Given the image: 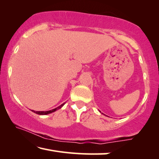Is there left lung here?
Returning <instances> with one entry per match:
<instances>
[{
    "instance_id": "obj_1",
    "label": "left lung",
    "mask_w": 159,
    "mask_h": 159,
    "mask_svg": "<svg viewBox=\"0 0 159 159\" xmlns=\"http://www.w3.org/2000/svg\"><path fill=\"white\" fill-rule=\"evenodd\" d=\"M99 112H101V111H99ZM102 114H103V113H102Z\"/></svg>"
}]
</instances>
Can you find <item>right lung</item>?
Returning <instances> with one entry per match:
<instances>
[{"mask_svg":"<svg viewBox=\"0 0 159 159\" xmlns=\"http://www.w3.org/2000/svg\"><path fill=\"white\" fill-rule=\"evenodd\" d=\"M65 104V103H63V104H61L60 106L57 107V108H55V109H51V110H49V111H34V110H32V111L34 112V113L37 114H39V115H47V114H51V113H52V112H54V111H57V109H61L63 106H64V104Z\"/></svg>","mask_w":159,"mask_h":159,"instance_id":"1","label":"right lung"}]
</instances>
